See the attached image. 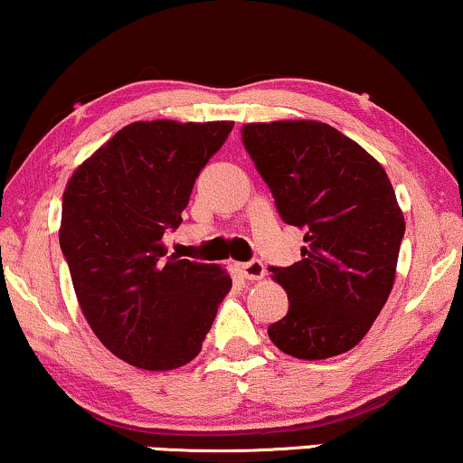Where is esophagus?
<instances>
[{
    "label": "esophagus",
    "mask_w": 463,
    "mask_h": 463,
    "mask_svg": "<svg viewBox=\"0 0 463 463\" xmlns=\"http://www.w3.org/2000/svg\"><path fill=\"white\" fill-rule=\"evenodd\" d=\"M238 272H241L244 279H249V281H258V279L266 275V268L260 260H250L244 261V264H238Z\"/></svg>",
    "instance_id": "obj_1"
}]
</instances>
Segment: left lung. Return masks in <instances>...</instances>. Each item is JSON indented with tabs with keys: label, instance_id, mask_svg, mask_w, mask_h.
I'll list each match as a JSON object with an SVG mask.
<instances>
[{
	"label": "left lung",
	"instance_id": "obj_1",
	"mask_svg": "<svg viewBox=\"0 0 463 463\" xmlns=\"http://www.w3.org/2000/svg\"><path fill=\"white\" fill-rule=\"evenodd\" d=\"M241 133L279 216L307 242L300 261L270 266L289 309L268 336L305 361L352 350L389 298L406 232L389 175L328 124H247Z\"/></svg>",
	"mask_w": 463,
	"mask_h": 463
}]
</instances>
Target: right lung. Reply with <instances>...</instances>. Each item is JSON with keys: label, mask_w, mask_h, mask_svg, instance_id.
Returning <instances> with one entry per match:
<instances>
[{"label": "right lung", "mask_w": 463, "mask_h": 463, "mask_svg": "<svg viewBox=\"0 0 463 463\" xmlns=\"http://www.w3.org/2000/svg\"><path fill=\"white\" fill-rule=\"evenodd\" d=\"M233 122H135L68 182L60 247L85 319L107 350L167 371L202 350L232 279L214 264L167 258L197 175Z\"/></svg>", "instance_id": "1"}]
</instances>
